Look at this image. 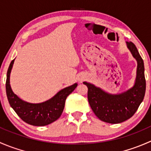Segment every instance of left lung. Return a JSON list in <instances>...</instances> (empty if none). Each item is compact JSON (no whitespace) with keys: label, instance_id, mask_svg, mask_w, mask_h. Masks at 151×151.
Returning a JSON list of instances; mask_svg holds the SVG:
<instances>
[{"label":"left lung","instance_id":"obj_1","mask_svg":"<svg viewBox=\"0 0 151 151\" xmlns=\"http://www.w3.org/2000/svg\"><path fill=\"white\" fill-rule=\"evenodd\" d=\"M127 47L137 61L134 85L120 94H110L91 83L88 87V102L94 114L101 121L109 123H120L132 118L143 101L146 89L144 62L136 46L126 42Z\"/></svg>","mask_w":151,"mask_h":151}]
</instances>
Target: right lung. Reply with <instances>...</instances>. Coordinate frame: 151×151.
Wrapping results in <instances>:
<instances>
[{
  "instance_id": "obj_1",
  "label": "right lung",
  "mask_w": 151,
  "mask_h": 151,
  "mask_svg": "<svg viewBox=\"0 0 151 151\" xmlns=\"http://www.w3.org/2000/svg\"><path fill=\"white\" fill-rule=\"evenodd\" d=\"M14 61V59L11 62L7 71L6 91L10 106L13 108L18 116L25 123L36 126H47L58 119L64 109L67 96L77 88V83L63 88L52 98L45 102L39 104L26 102L14 93L11 88L10 73Z\"/></svg>"
}]
</instances>
